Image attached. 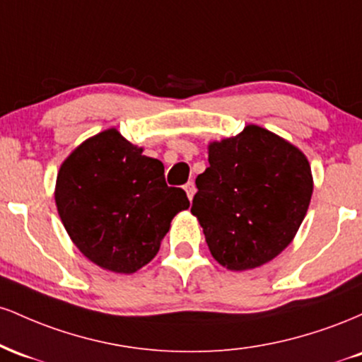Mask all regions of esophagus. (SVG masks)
I'll return each instance as SVG.
<instances>
[{"instance_id": "34e87169", "label": "esophagus", "mask_w": 362, "mask_h": 362, "mask_svg": "<svg viewBox=\"0 0 362 362\" xmlns=\"http://www.w3.org/2000/svg\"><path fill=\"white\" fill-rule=\"evenodd\" d=\"M184 189H185V192H187V197H189L190 201H192V199H194V194L197 192V189H195V184H194V182H192V180L187 182V184L184 185Z\"/></svg>"}]
</instances>
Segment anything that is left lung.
<instances>
[{
	"label": "left lung",
	"mask_w": 362,
	"mask_h": 362,
	"mask_svg": "<svg viewBox=\"0 0 362 362\" xmlns=\"http://www.w3.org/2000/svg\"><path fill=\"white\" fill-rule=\"evenodd\" d=\"M192 214L223 267L247 271L293 242L308 211L313 178L306 156L274 132L247 126L209 144V167L195 178Z\"/></svg>",
	"instance_id": "left-lung-1"
}]
</instances>
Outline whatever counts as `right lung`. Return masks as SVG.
<instances>
[{"label": "right lung", "instance_id": "add662e5", "mask_svg": "<svg viewBox=\"0 0 362 362\" xmlns=\"http://www.w3.org/2000/svg\"><path fill=\"white\" fill-rule=\"evenodd\" d=\"M61 221L86 259L132 274L160 250L187 194L165 182L163 163L143 155L115 129L86 139L57 173Z\"/></svg>", "mask_w": 362, "mask_h": 362}]
</instances>
